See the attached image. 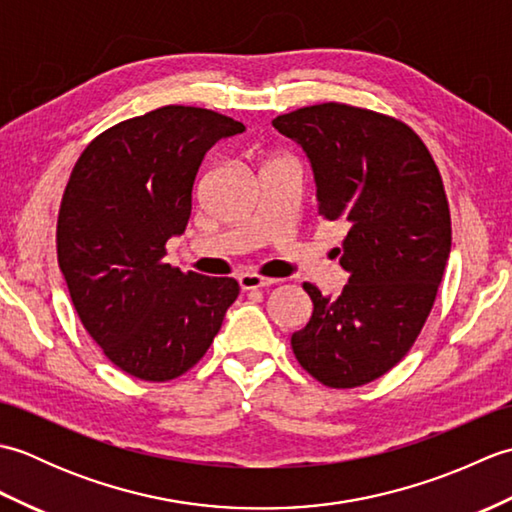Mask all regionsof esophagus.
<instances>
[{
    "instance_id": "1",
    "label": "esophagus",
    "mask_w": 512,
    "mask_h": 512,
    "mask_svg": "<svg viewBox=\"0 0 512 512\" xmlns=\"http://www.w3.org/2000/svg\"><path fill=\"white\" fill-rule=\"evenodd\" d=\"M239 286H242V290H257V288H266V286H273L277 284V279H268V277H259L255 273H244L237 277Z\"/></svg>"
}]
</instances>
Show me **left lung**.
<instances>
[{"label": "left lung", "mask_w": 512, "mask_h": 512, "mask_svg": "<svg viewBox=\"0 0 512 512\" xmlns=\"http://www.w3.org/2000/svg\"><path fill=\"white\" fill-rule=\"evenodd\" d=\"M273 127L306 151L319 215L347 228L336 253L350 279L339 297L303 284L314 310L292 352L323 385H367L402 361L436 301L451 253L442 176L411 127L372 110L321 103Z\"/></svg>", "instance_id": "obj_1"}]
</instances>
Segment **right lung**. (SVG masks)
Listing matches in <instances>:
<instances>
[{
	"label": "right lung",
	"mask_w": 512,
	"mask_h": 512,
	"mask_svg": "<svg viewBox=\"0 0 512 512\" xmlns=\"http://www.w3.org/2000/svg\"><path fill=\"white\" fill-rule=\"evenodd\" d=\"M244 129L165 105L105 129L76 160L59 209V268L83 328L129 376L165 383L189 372L239 295L231 277L182 273L162 257L187 228L204 154Z\"/></svg>",
	"instance_id": "obj_1"
}]
</instances>
